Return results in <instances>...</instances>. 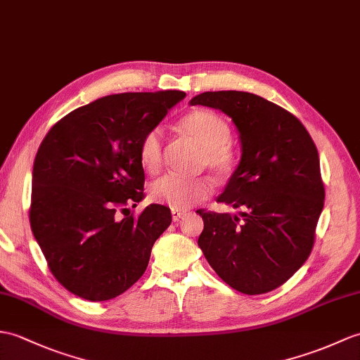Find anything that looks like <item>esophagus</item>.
Here are the masks:
<instances>
[{"label":"esophagus","mask_w":360,"mask_h":360,"mask_svg":"<svg viewBox=\"0 0 360 360\" xmlns=\"http://www.w3.org/2000/svg\"><path fill=\"white\" fill-rule=\"evenodd\" d=\"M184 216H186V212H181V210H172V219H173V222H178V221H181Z\"/></svg>","instance_id":"esophagus-1"}]
</instances>
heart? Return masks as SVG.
Instances as JSON below:
<instances>
[{
	"instance_id": "1",
	"label": "heart",
	"mask_w": 360,
	"mask_h": 360,
	"mask_svg": "<svg viewBox=\"0 0 360 360\" xmlns=\"http://www.w3.org/2000/svg\"><path fill=\"white\" fill-rule=\"evenodd\" d=\"M181 127L202 148L200 165L207 167L219 176H225L233 172L236 158L230 147L231 129L221 115L200 108L184 116ZM162 153V129L155 127L148 130L141 141L139 160L142 167L150 173L160 172ZM212 184L205 178L188 179L167 174L153 182L150 195L156 202L172 207L174 210H186L191 205L202 202L212 195Z\"/></svg>"
}]
</instances>
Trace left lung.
Instances as JSON below:
<instances>
[{"label":"left lung","mask_w":360,"mask_h":360,"mask_svg":"<svg viewBox=\"0 0 360 360\" xmlns=\"http://www.w3.org/2000/svg\"><path fill=\"white\" fill-rule=\"evenodd\" d=\"M191 105L219 108L239 131L242 156L218 202L239 216L205 212L198 245L219 278L244 295L281 287L310 256L325 188L319 153L304 124L247 91H204Z\"/></svg>","instance_id":"1"}]
</instances>
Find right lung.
Returning <instances> with one entry per match:
<instances>
[{
	"label": "right lung",
	"mask_w": 360,
	"mask_h": 360,
	"mask_svg": "<svg viewBox=\"0 0 360 360\" xmlns=\"http://www.w3.org/2000/svg\"><path fill=\"white\" fill-rule=\"evenodd\" d=\"M186 94L136 91L99 98L49 130L32 172L29 219L50 271L70 293L101 302L144 274L170 208L144 198L139 146Z\"/></svg>",
	"instance_id": "add662e5"
}]
</instances>
